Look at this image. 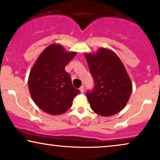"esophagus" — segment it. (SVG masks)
Masks as SVG:
<instances>
[{
	"instance_id": "esophagus-1",
	"label": "esophagus",
	"mask_w": 160,
	"mask_h": 160,
	"mask_svg": "<svg viewBox=\"0 0 160 160\" xmlns=\"http://www.w3.org/2000/svg\"><path fill=\"white\" fill-rule=\"evenodd\" d=\"M79 90H80V92H84V86H82L81 87V88H79Z\"/></svg>"
}]
</instances>
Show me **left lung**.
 Wrapping results in <instances>:
<instances>
[{"label":"left lung","instance_id":"left-lung-1","mask_svg":"<svg viewBox=\"0 0 160 160\" xmlns=\"http://www.w3.org/2000/svg\"><path fill=\"white\" fill-rule=\"evenodd\" d=\"M95 81L92 91L87 92L91 109L99 115L112 116L127 104L132 83L123 62L110 49L100 48L93 53H84Z\"/></svg>","mask_w":160,"mask_h":160}]
</instances>
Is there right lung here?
I'll use <instances>...</instances> for the list:
<instances>
[{"instance_id":"1","label":"right lung","mask_w":160,"mask_h":160,"mask_svg":"<svg viewBox=\"0 0 160 160\" xmlns=\"http://www.w3.org/2000/svg\"><path fill=\"white\" fill-rule=\"evenodd\" d=\"M63 46L53 43L37 58L28 79L30 95L41 110L52 115L65 113L80 93L72 86L65 66L76 55Z\"/></svg>"}]
</instances>
